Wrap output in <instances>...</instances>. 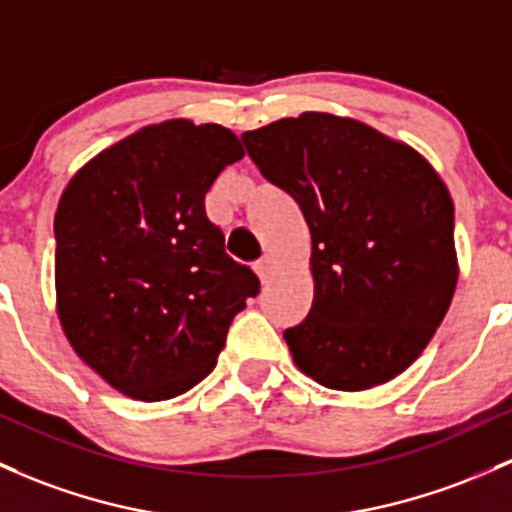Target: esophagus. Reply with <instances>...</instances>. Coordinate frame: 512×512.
Wrapping results in <instances>:
<instances>
[{
    "label": "esophagus",
    "instance_id": "34e87169",
    "mask_svg": "<svg viewBox=\"0 0 512 512\" xmlns=\"http://www.w3.org/2000/svg\"><path fill=\"white\" fill-rule=\"evenodd\" d=\"M254 268H256L258 278H261V283H268L273 276V258H268V256L258 258V261L254 263Z\"/></svg>",
    "mask_w": 512,
    "mask_h": 512
}]
</instances>
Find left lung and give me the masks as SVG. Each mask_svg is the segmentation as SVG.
<instances>
[{
    "mask_svg": "<svg viewBox=\"0 0 512 512\" xmlns=\"http://www.w3.org/2000/svg\"><path fill=\"white\" fill-rule=\"evenodd\" d=\"M241 141L310 224L315 300L283 334L295 364L334 390L395 378L454 295V205L439 175L410 146L332 114L280 119Z\"/></svg>",
    "mask_w": 512,
    "mask_h": 512,
    "instance_id": "1",
    "label": "left lung"
}]
</instances>
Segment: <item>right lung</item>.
<instances>
[{"instance_id": "obj_1", "label": "right lung", "mask_w": 512, "mask_h": 512, "mask_svg": "<svg viewBox=\"0 0 512 512\" xmlns=\"http://www.w3.org/2000/svg\"><path fill=\"white\" fill-rule=\"evenodd\" d=\"M244 156L217 124L136 131L70 180L56 212L58 315L87 366L131 398L168 400L217 364L256 273L224 251L205 195Z\"/></svg>"}]
</instances>
